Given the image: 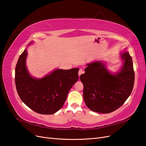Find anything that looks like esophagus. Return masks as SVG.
I'll list each match as a JSON object with an SVG mask.
<instances>
[{"label": "esophagus", "instance_id": "34e87169", "mask_svg": "<svg viewBox=\"0 0 146 146\" xmlns=\"http://www.w3.org/2000/svg\"><path fill=\"white\" fill-rule=\"evenodd\" d=\"M83 73H84V71H83V70L82 69H80V70H79V71H78V76H79V78H80L81 75H82V74H83Z\"/></svg>", "mask_w": 146, "mask_h": 146}]
</instances>
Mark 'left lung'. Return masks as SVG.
I'll list each match as a JSON object with an SVG mask.
<instances>
[{"label":"left lung","mask_w":146,"mask_h":146,"mask_svg":"<svg viewBox=\"0 0 146 146\" xmlns=\"http://www.w3.org/2000/svg\"><path fill=\"white\" fill-rule=\"evenodd\" d=\"M120 54L122 65L117 72L110 71L107 62L99 60L87 63L85 74L80 76L84 101L92 111L111 113L131 94L135 82L133 61L127 48Z\"/></svg>","instance_id":"obj_1"}]
</instances>
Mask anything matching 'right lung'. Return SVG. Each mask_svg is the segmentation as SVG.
<instances>
[{"instance_id": "right-lung-1", "label": "right lung", "mask_w": 146, "mask_h": 146, "mask_svg": "<svg viewBox=\"0 0 146 146\" xmlns=\"http://www.w3.org/2000/svg\"><path fill=\"white\" fill-rule=\"evenodd\" d=\"M33 43L30 42L28 46ZM26 48L17 61L15 69L17 92L23 102L34 111L52 114L63 106L68 92L78 79V68L55 69L42 78L31 76L26 60Z\"/></svg>"}]
</instances>
